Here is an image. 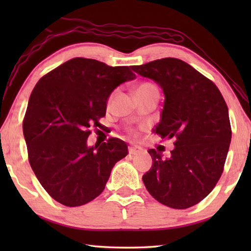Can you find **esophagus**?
I'll use <instances>...</instances> for the list:
<instances>
[{
	"instance_id": "34e87169",
	"label": "esophagus",
	"mask_w": 251,
	"mask_h": 251,
	"mask_svg": "<svg viewBox=\"0 0 251 251\" xmlns=\"http://www.w3.org/2000/svg\"><path fill=\"white\" fill-rule=\"evenodd\" d=\"M142 152V149L140 147H130L129 148V154H131V155H136V154Z\"/></svg>"
}]
</instances>
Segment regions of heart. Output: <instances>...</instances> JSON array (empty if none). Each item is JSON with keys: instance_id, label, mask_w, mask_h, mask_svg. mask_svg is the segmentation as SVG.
I'll list each match as a JSON object with an SVG mask.
<instances>
[{"instance_id": "obj_1", "label": "heart", "mask_w": 251, "mask_h": 251, "mask_svg": "<svg viewBox=\"0 0 251 251\" xmlns=\"http://www.w3.org/2000/svg\"><path fill=\"white\" fill-rule=\"evenodd\" d=\"M149 87H155V86H154V85H153V84H151V83H142V84H140V85H139V86H138V88H149ZM138 88H137V89H138ZM127 130H128L129 134H131V135H136V131H135V129L128 128Z\"/></svg>"}]
</instances>
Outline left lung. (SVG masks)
<instances>
[{"mask_svg": "<svg viewBox=\"0 0 251 251\" xmlns=\"http://www.w3.org/2000/svg\"><path fill=\"white\" fill-rule=\"evenodd\" d=\"M131 69L163 88L165 102L155 134L175 139L168 158L155 149L148 151L153 165L142 176L143 183L157 201L174 209L199 204L225 168L232 138L226 101L214 82L177 58Z\"/></svg>", "mask_w": 251, "mask_h": 251, "instance_id": "left-lung-1", "label": "left lung"}]
</instances>
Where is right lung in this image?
<instances>
[{"label":"right lung","mask_w":251,"mask_h":251,"mask_svg":"<svg viewBox=\"0 0 251 251\" xmlns=\"http://www.w3.org/2000/svg\"><path fill=\"white\" fill-rule=\"evenodd\" d=\"M136 75L129 67H110L73 58L41 77L32 90L23 123L31 168L52 199L68 207L99 196L126 143L87 147L90 126L105 115L110 94Z\"/></svg>","instance_id":"obj_1"}]
</instances>
